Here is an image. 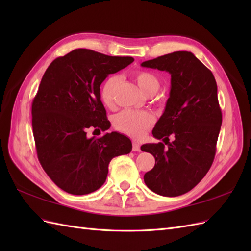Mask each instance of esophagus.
Returning a JSON list of instances; mask_svg holds the SVG:
<instances>
[{
  "label": "esophagus",
  "instance_id": "34e87169",
  "mask_svg": "<svg viewBox=\"0 0 251 251\" xmlns=\"http://www.w3.org/2000/svg\"><path fill=\"white\" fill-rule=\"evenodd\" d=\"M132 150L134 151H140V146H139V143H137V142H133V148H132Z\"/></svg>",
  "mask_w": 251,
  "mask_h": 251
}]
</instances>
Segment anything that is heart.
<instances>
[{"instance_id":"b5f03b06","label":"heart","mask_w":251,"mask_h":251,"mask_svg":"<svg viewBox=\"0 0 251 251\" xmlns=\"http://www.w3.org/2000/svg\"><path fill=\"white\" fill-rule=\"evenodd\" d=\"M135 81L144 94L153 95L160 88V80L154 73L150 71H136L133 74ZM121 77L113 75L105 79L100 89L101 100L105 105H112L115 100L116 91L120 85ZM155 117L149 112L125 110L114 119V126L116 130L132 137H139L149 127L154 125Z\"/></svg>"}]
</instances>
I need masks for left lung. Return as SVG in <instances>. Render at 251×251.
Listing matches in <instances>:
<instances>
[{
  "label": "left lung",
  "instance_id": "1",
  "mask_svg": "<svg viewBox=\"0 0 251 251\" xmlns=\"http://www.w3.org/2000/svg\"><path fill=\"white\" fill-rule=\"evenodd\" d=\"M142 67L171 74V92L153 136L164 143H147L141 151L155 157L144 174L154 193L177 197L193 189L214 162L222 112L214 74L192 52L176 51L147 60ZM174 138L169 142V137Z\"/></svg>",
  "mask_w": 251,
  "mask_h": 251
}]
</instances>
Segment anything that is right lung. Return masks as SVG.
<instances>
[{
	"mask_svg": "<svg viewBox=\"0 0 251 251\" xmlns=\"http://www.w3.org/2000/svg\"><path fill=\"white\" fill-rule=\"evenodd\" d=\"M133 62L131 56L80 48L55 58L45 72L32 101L33 137L42 168L63 191H97L107 179L112 159L132 151L131 140L123 134L88 138L87 131L110 127L100 85L109 74Z\"/></svg>",
	"mask_w": 251,
	"mask_h": 251,
	"instance_id": "add662e5",
	"label": "right lung"
}]
</instances>
